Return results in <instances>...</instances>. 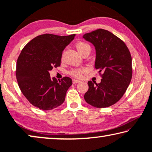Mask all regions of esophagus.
<instances>
[{
    "label": "esophagus",
    "mask_w": 152,
    "mask_h": 152,
    "mask_svg": "<svg viewBox=\"0 0 152 152\" xmlns=\"http://www.w3.org/2000/svg\"><path fill=\"white\" fill-rule=\"evenodd\" d=\"M80 81L78 80H76V79H73V83L74 84H76V83H80Z\"/></svg>",
    "instance_id": "obj_1"
}]
</instances>
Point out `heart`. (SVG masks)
Segmentation results:
<instances>
[{"instance_id": "obj_1", "label": "heart", "mask_w": 152, "mask_h": 152, "mask_svg": "<svg viewBox=\"0 0 152 152\" xmlns=\"http://www.w3.org/2000/svg\"><path fill=\"white\" fill-rule=\"evenodd\" d=\"M76 48L81 55L86 53H90L91 47L89 44L83 42H78L76 44ZM85 71L84 69H74L70 72V74L75 77H80Z\"/></svg>"}]
</instances>
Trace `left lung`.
<instances>
[{
  "mask_svg": "<svg viewBox=\"0 0 152 152\" xmlns=\"http://www.w3.org/2000/svg\"><path fill=\"white\" fill-rule=\"evenodd\" d=\"M96 49L95 68L102 73L101 82H88L85 101L94 107L106 108L117 102L132 79V57L123 41L104 29L83 36Z\"/></svg>",
  "mask_w": 152,
  "mask_h": 152,
  "instance_id": "1",
  "label": "left lung"
}]
</instances>
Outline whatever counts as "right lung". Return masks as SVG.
I'll return each mask as SVG.
<instances>
[{"mask_svg": "<svg viewBox=\"0 0 152 152\" xmlns=\"http://www.w3.org/2000/svg\"><path fill=\"white\" fill-rule=\"evenodd\" d=\"M75 35L44 34L27 44L17 61L16 78L21 91L31 104L44 110L54 109L64 102L72 80L50 78L49 72L60 66L63 51Z\"/></svg>", "mask_w": 152, "mask_h": 152, "instance_id": "1", "label": "right lung"}]
</instances>
